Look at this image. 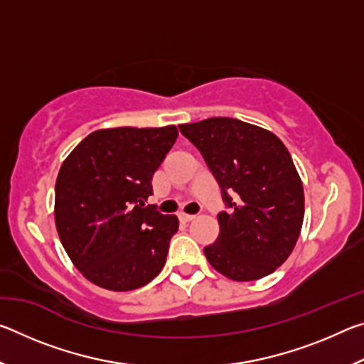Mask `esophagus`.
I'll return each instance as SVG.
<instances>
[{"label":"esophagus","mask_w":364,"mask_h":364,"mask_svg":"<svg viewBox=\"0 0 364 364\" xmlns=\"http://www.w3.org/2000/svg\"><path fill=\"white\" fill-rule=\"evenodd\" d=\"M178 218H180V221H183V223H188V221H191V220H194L196 217H194V215H188V213H180V215H178Z\"/></svg>","instance_id":"esophagus-1"}]
</instances>
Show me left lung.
I'll use <instances>...</instances> for the list:
<instances>
[{"label":"left lung","mask_w":364,"mask_h":364,"mask_svg":"<svg viewBox=\"0 0 364 364\" xmlns=\"http://www.w3.org/2000/svg\"><path fill=\"white\" fill-rule=\"evenodd\" d=\"M180 132L204 157L228 210L207 245L208 263L232 281H255L287 260L304 223V186L291 154L268 130L230 117L184 123Z\"/></svg>","instance_id":"obj_1"}]
</instances>
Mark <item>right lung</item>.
<instances>
[{"instance_id": "1", "label": "right lung", "mask_w": 364, "mask_h": 364, "mask_svg": "<svg viewBox=\"0 0 364 364\" xmlns=\"http://www.w3.org/2000/svg\"><path fill=\"white\" fill-rule=\"evenodd\" d=\"M176 138L175 125L107 128L88 134L64 160L56 228L72 263L93 284L133 291L162 271L178 218L144 202Z\"/></svg>"}]
</instances>
